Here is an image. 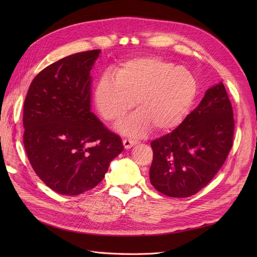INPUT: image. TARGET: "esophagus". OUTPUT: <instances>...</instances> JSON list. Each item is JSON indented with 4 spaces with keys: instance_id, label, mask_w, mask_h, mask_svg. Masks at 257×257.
<instances>
[{
    "instance_id": "1",
    "label": "esophagus",
    "mask_w": 257,
    "mask_h": 257,
    "mask_svg": "<svg viewBox=\"0 0 257 257\" xmlns=\"http://www.w3.org/2000/svg\"><path fill=\"white\" fill-rule=\"evenodd\" d=\"M136 144H137V142L133 141V139H128V138L123 139V146H124V148H126V149H130L131 147H133Z\"/></svg>"
}]
</instances>
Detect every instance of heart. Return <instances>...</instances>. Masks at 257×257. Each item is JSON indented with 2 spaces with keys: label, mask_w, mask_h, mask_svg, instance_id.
Here are the masks:
<instances>
[{
  "label": "heart",
  "mask_w": 257,
  "mask_h": 257,
  "mask_svg": "<svg viewBox=\"0 0 257 257\" xmlns=\"http://www.w3.org/2000/svg\"><path fill=\"white\" fill-rule=\"evenodd\" d=\"M105 74L95 89L96 107L112 124L125 118L136 103L137 112L121 125L123 133L139 136L151 126L172 131L184 120L196 95L193 74L182 66L160 58H138L124 62Z\"/></svg>",
  "instance_id": "b5f03b06"
}]
</instances>
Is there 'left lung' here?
I'll return each instance as SVG.
<instances>
[{
  "label": "left lung",
  "instance_id": "obj_1",
  "mask_svg": "<svg viewBox=\"0 0 257 257\" xmlns=\"http://www.w3.org/2000/svg\"><path fill=\"white\" fill-rule=\"evenodd\" d=\"M235 120L224 84L204 98L172 133L151 143L150 182L169 197H189L212 180L232 147Z\"/></svg>",
  "mask_w": 257,
  "mask_h": 257
}]
</instances>
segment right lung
Here are the masks:
<instances>
[{
  "instance_id": "add662e5",
  "label": "right lung",
  "mask_w": 257,
  "mask_h": 257,
  "mask_svg": "<svg viewBox=\"0 0 257 257\" xmlns=\"http://www.w3.org/2000/svg\"><path fill=\"white\" fill-rule=\"evenodd\" d=\"M100 50L50 64L31 83L23 106V145L36 175L62 195H79L103 180L123 151L91 111L90 71Z\"/></svg>"
}]
</instances>
